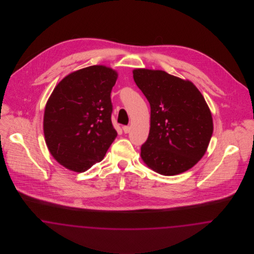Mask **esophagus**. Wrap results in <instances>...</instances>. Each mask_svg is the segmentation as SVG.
<instances>
[{"instance_id":"esophagus-1","label":"esophagus","mask_w":254,"mask_h":254,"mask_svg":"<svg viewBox=\"0 0 254 254\" xmlns=\"http://www.w3.org/2000/svg\"><path fill=\"white\" fill-rule=\"evenodd\" d=\"M123 130H124V132L125 133H128L129 132V130H130V127H128V126H124V127H123Z\"/></svg>"}]
</instances>
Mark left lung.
I'll list each match as a JSON object with an SVG mask.
<instances>
[{
    "label": "left lung",
    "mask_w": 254,
    "mask_h": 254,
    "mask_svg": "<svg viewBox=\"0 0 254 254\" xmlns=\"http://www.w3.org/2000/svg\"><path fill=\"white\" fill-rule=\"evenodd\" d=\"M133 78L150 105V129L141 157L162 175L191 169L213 132L210 110L195 85L163 70L138 68Z\"/></svg>",
    "instance_id": "left-lung-1"
}]
</instances>
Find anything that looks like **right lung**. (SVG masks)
<instances>
[{
    "mask_svg": "<svg viewBox=\"0 0 254 254\" xmlns=\"http://www.w3.org/2000/svg\"><path fill=\"white\" fill-rule=\"evenodd\" d=\"M117 76L105 65H91L64 77L51 93L44 115L45 139L64 168L90 169L115 140L110 93Z\"/></svg>",
    "mask_w": 254,
    "mask_h": 254,
    "instance_id": "obj_1",
    "label": "right lung"
}]
</instances>
